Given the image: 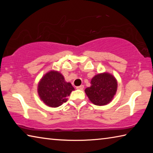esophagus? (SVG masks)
Wrapping results in <instances>:
<instances>
[{"instance_id": "obj_1", "label": "esophagus", "mask_w": 153, "mask_h": 153, "mask_svg": "<svg viewBox=\"0 0 153 153\" xmlns=\"http://www.w3.org/2000/svg\"><path fill=\"white\" fill-rule=\"evenodd\" d=\"M84 85H81V86H77L76 88L77 90H83V89H84Z\"/></svg>"}]
</instances>
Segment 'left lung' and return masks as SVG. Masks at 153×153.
Wrapping results in <instances>:
<instances>
[{
  "mask_svg": "<svg viewBox=\"0 0 153 153\" xmlns=\"http://www.w3.org/2000/svg\"><path fill=\"white\" fill-rule=\"evenodd\" d=\"M91 86L86 88L85 92L93 104L106 105L113 100L117 89V82L111 74L102 73L96 75L91 79Z\"/></svg>",
  "mask_w": 153,
  "mask_h": 153,
  "instance_id": "left-lung-1",
  "label": "left lung"
}]
</instances>
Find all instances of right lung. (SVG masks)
<instances>
[{
  "label": "right lung",
  "instance_id": "obj_1",
  "mask_svg": "<svg viewBox=\"0 0 153 153\" xmlns=\"http://www.w3.org/2000/svg\"><path fill=\"white\" fill-rule=\"evenodd\" d=\"M73 90L74 88L71 83L65 82L63 75L56 71L46 73L38 85L40 99L51 107H58L66 102Z\"/></svg>",
  "mask_w": 153,
  "mask_h": 153
}]
</instances>
